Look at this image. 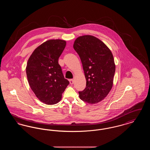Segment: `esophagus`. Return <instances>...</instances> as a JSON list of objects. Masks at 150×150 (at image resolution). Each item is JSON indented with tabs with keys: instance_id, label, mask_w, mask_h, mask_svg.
<instances>
[{
	"instance_id": "esophagus-1",
	"label": "esophagus",
	"mask_w": 150,
	"mask_h": 150,
	"mask_svg": "<svg viewBox=\"0 0 150 150\" xmlns=\"http://www.w3.org/2000/svg\"><path fill=\"white\" fill-rule=\"evenodd\" d=\"M69 81H70V84L72 85V84H74V79H70V80H69Z\"/></svg>"
}]
</instances>
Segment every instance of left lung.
<instances>
[{
    "label": "left lung",
    "instance_id": "left-lung-1",
    "mask_svg": "<svg viewBox=\"0 0 150 150\" xmlns=\"http://www.w3.org/2000/svg\"><path fill=\"white\" fill-rule=\"evenodd\" d=\"M73 47L80 58L86 84L79 92L80 98L89 104L104 100L113 86L115 64L113 54L107 45L92 35L76 39Z\"/></svg>",
    "mask_w": 150,
    "mask_h": 150
}]
</instances>
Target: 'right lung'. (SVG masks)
Wrapping results in <instances>:
<instances>
[{
	"label": "right lung",
	"mask_w": 150,
	"mask_h": 150,
	"mask_svg": "<svg viewBox=\"0 0 150 150\" xmlns=\"http://www.w3.org/2000/svg\"><path fill=\"white\" fill-rule=\"evenodd\" d=\"M66 45L61 39H50L36 48L29 57L26 72L29 86L36 97L47 105L59 102L69 84L58 58Z\"/></svg>",
	"instance_id": "right-lung-1"
}]
</instances>
